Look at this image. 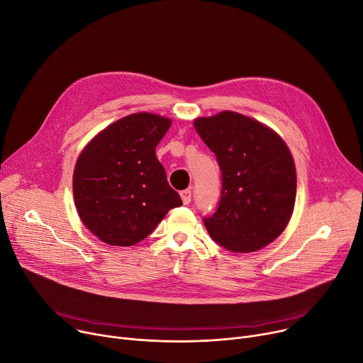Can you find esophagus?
I'll use <instances>...</instances> for the list:
<instances>
[{
  "label": "esophagus",
  "instance_id": "1",
  "mask_svg": "<svg viewBox=\"0 0 363 363\" xmlns=\"http://www.w3.org/2000/svg\"><path fill=\"white\" fill-rule=\"evenodd\" d=\"M180 196H182L183 203H184V205H189L190 201H191V191H190V190H183V191L180 193Z\"/></svg>",
  "mask_w": 363,
  "mask_h": 363
}]
</instances>
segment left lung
<instances>
[{
    "instance_id": "1",
    "label": "left lung",
    "mask_w": 363,
    "mask_h": 363,
    "mask_svg": "<svg viewBox=\"0 0 363 363\" xmlns=\"http://www.w3.org/2000/svg\"><path fill=\"white\" fill-rule=\"evenodd\" d=\"M194 129L216 155L222 172V196L205 227L233 253H253L288 227L296 198L294 157L267 125L224 110L196 118Z\"/></svg>"
}]
</instances>
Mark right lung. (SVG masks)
Masks as SVG:
<instances>
[{
  "label": "right lung",
  "mask_w": 363,
  "mask_h": 363,
  "mask_svg": "<svg viewBox=\"0 0 363 363\" xmlns=\"http://www.w3.org/2000/svg\"><path fill=\"white\" fill-rule=\"evenodd\" d=\"M172 119L139 111L100 130L81 151L72 174L82 224L108 245L148 237L170 209L183 205L167 182L155 147Z\"/></svg>",
  "instance_id": "add662e5"
}]
</instances>
